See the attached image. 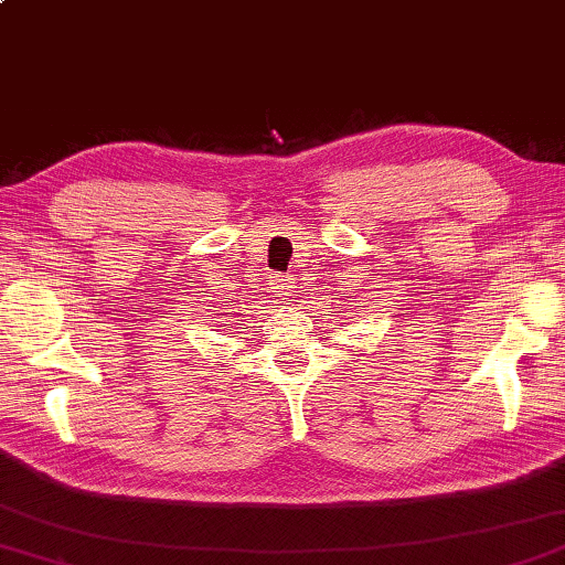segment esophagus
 <instances>
[{
	"label": "esophagus",
	"mask_w": 565,
	"mask_h": 565,
	"mask_svg": "<svg viewBox=\"0 0 565 565\" xmlns=\"http://www.w3.org/2000/svg\"><path fill=\"white\" fill-rule=\"evenodd\" d=\"M271 289H274V296H286L291 291V281L286 279V276H279V279L271 281Z\"/></svg>",
	"instance_id": "34e87169"
}]
</instances>
